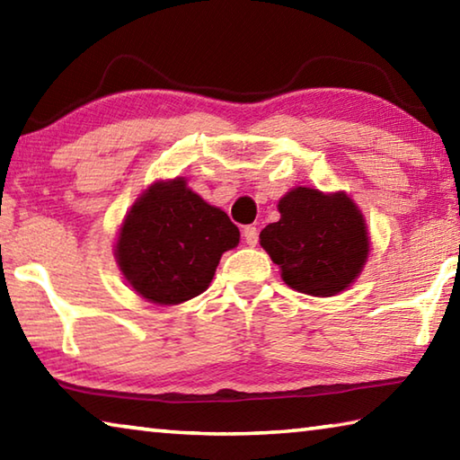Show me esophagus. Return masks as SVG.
<instances>
[{"instance_id": "34e87169", "label": "esophagus", "mask_w": 460, "mask_h": 460, "mask_svg": "<svg viewBox=\"0 0 460 460\" xmlns=\"http://www.w3.org/2000/svg\"><path fill=\"white\" fill-rule=\"evenodd\" d=\"M243 239L249 247L258 245V241H260L258 227H253V225H247V227H243Z\"/></svg>"}]
</instances>
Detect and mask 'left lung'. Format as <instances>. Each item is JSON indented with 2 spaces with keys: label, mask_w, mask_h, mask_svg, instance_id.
Instances as JSON below:
<instances>
[{
  "label": "left lung",
  "mask_w": 460,
  "mask_h": 460,
  "mask_svg": "<svg viewBox=\"0 0 460 460\" xmlns=\"http://www.w3.org/2000/svg\"><path fill=\"white\" fill-rule=\"evenodd\" d=\"M278 211L279 221L260 233V243L292 290L324 298L361 276L371 252L369 231L347 192L296 186L278 200Z\"/></svg>",
  "instance_id": "obj_1"
}]
</instances>
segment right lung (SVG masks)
<instances>
[{
	"label": "right lung",
	"mask_w": 460,
	"mask_h": 460,
	"mask_svg": "<svg viewBox=\"0 0 460 460\" xmlns=\"http://www.w3.org/2000/svg\"><path fill=\"white\" fill-rule=\"evenodd\" d=\"M239 245L227 213L189 189L184 176L155 181L123 217L115 261L137 296L174 306L202 294L225 252Z\"/></svg>",
	"instance_id": "1"
}]
</instances>
